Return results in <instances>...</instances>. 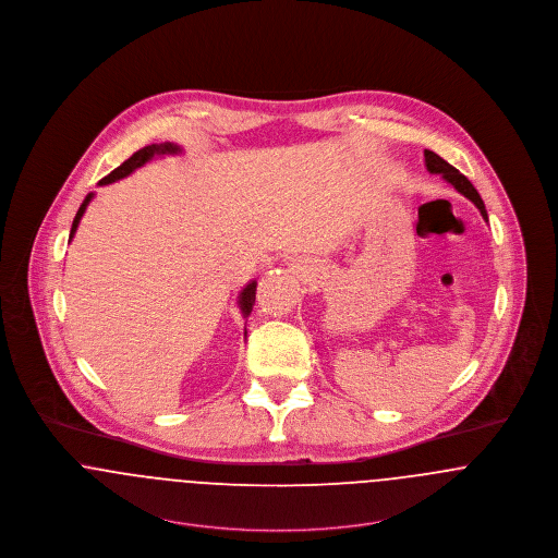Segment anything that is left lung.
I'll return each mask as SVG.
<instances>
[{
    "label": "left lung",
    "instance_id": "obj_1",
    "mask_svg": "<svg viewBox=\"0 0 558 558\" xmlns=\"http://www.w3.org/2000/svg\"><path fill=\"white\" fill-rule=\"evenodd\" d=\"M424 158H426V168L432 172V174H440L447 183H451V185L458 190L459 194H463L468 199H472V202L476 204V208L481 210L483 219H485V221H489V219H487V210H485V202L481 199L478 192L474 190V185H472V183H470V181L459 172L456 166L445 162L438 154H434V151H429V149L424 151Z\"/></svg>",
    "mask_w": 558,
    "mask_h": 558
}]
</instances>
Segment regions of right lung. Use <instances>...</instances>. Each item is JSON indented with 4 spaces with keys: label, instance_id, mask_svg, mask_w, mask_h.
Segmentation results:
<instances>
[{
    "label": "right lung",
    "instance_id": "add662e5",
    "mask_svg": "<svg viewBox=\"0 0 558 558\" xmlns=\"http://www.w3.org/2000/svg\"><path fill=\"white\" fill-rule=\"evenodd\" d=\"M179 151H181V147H179V145H174V143L147 145V147H143V149L134 151L124 165L118 166V168H116V170H111L107 177H102L99 181V185H109V183H116V181H120V179L129 177V174L134 172L136 168L147 165V162H149V160H154L156 156H174V154H179ZM93 197H95V194H88L86 199L82 202V206H80V210H77V215H75V219H73L69 240L75 235V230H77V226H80V219L84 217L86 206L90 204V199H93ZM255 291H257V282L253 280V282H248V284L242 289V293L238 296V305H240V312H242V316H244V318H248V316H251V312H253V305H255Z\"/></svg>",
    "mask_w": 558,
    "mask_h": 558
}]
</instances>
